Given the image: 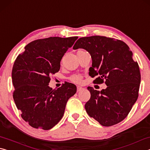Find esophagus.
<instances>
[{
  "instance_id": "1",
  "label": "esophagus",
  "mask_w": 150,
  "mask_h": 150,
  "mask_svg": "<svg viewBox=\"0 0 150 150\" xmlns=\"http://www.w3.org/2000/svg\"><path fill=\"white\" fill-rule=\"evenodd\" d=\"M81 90H83V88L81 87H79V86H77V92H79V91H81Z\"/></svg>"
}]
</instances>
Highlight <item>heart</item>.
I'll return each instance as SVG.
<instances>
[{
  "instance_id": "heart-1",
  "label": "heart",
  "mask_w": 150,
  "mask_h": 150,
  "mask_svg": "<svg viewBox=\"0 0 150 150\" xmlns=\"http://www.w3.org/2000/svg\"><path fill=\"white\" fill-rule=\"evenodd\" d=\"M71 81H73V82L79 83L81 82V81H82V77H81V76L79 75H74L71 77Z\"/></svg>"
}]
</instances>
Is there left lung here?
<instances>
[{
    "label": "left lung",
    "mask_w": 150,
    "mask_h": 150,
    "mask_svg": "<svg viewBox=\"0 0 150 150\" xmlns=\"http://www.w3.org/2000/svg\"><path fill=\"white\" fill-rule=\"evenodd\" d=\"M79 48L87 51L92 58L88 74L98 76L94 82L100 84L105 79L107 85L100 91L87 87L91 93L85 105L87 114L103 126L120 122L138 97L141 75L132 52L121 40L100 35L81 38L73 49Z\"/></svg>",
    "instance_id": "left-lung-1"
}]
</instances>
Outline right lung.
<instances>
[{
    "label": "right lung",
    "mask_w": 150,
    "mask_h": 150,
    "mask_svg": "<svg viewBox=\"0 0 150 150\" xmlns=\"http://www.w3.org/2000/svg\"><path fill=\"white\" fill-rule=\"evenodd\" d=\"M78 37L34 40L15 60L12 71L13 98L24 120L34 128L47 130L59 122L67 100L77 92L74 84L65 83L57 89L49 86L50 77L58 72L67 50Z\"/></svg>",
    "instance_id": "obj_1"
}]
</instances>
